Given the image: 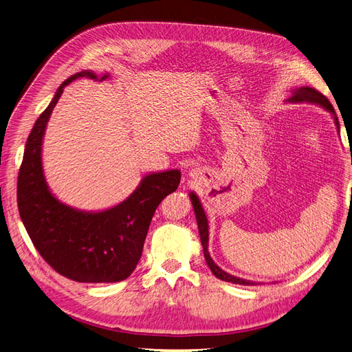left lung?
Returning a JSON list of instances; mask_svg holds the SVG:
<instances>
[{"label": "left lung", "mask_w": 352, "mask_h": 352, "mask_svg": "<svg viewBox=\"0 0 352 352\" xmlns=\"http://www.w3.org/2000/svg\"><path fill=\"white\" fill-rule=\"evenodd\" d=\"M287 102H292V103H302V102H307V103H314V104H319L320 108L327 109L328 112H331V115L333 116V120H335V125H337V128L340 129V122H338V118H337V113H335L333 108L331 102L320 94V91H318L314 87H308V86H302V87H298L295 90H292V96H290L287 99ZM190 200L192 203V208H194V212H195V219H197V224H198V233H200V239H201V244H203V252H204V257H206V262L210 267V270L212 272V274L216 278H219L220 280H224V282H230V283H236V285H254L256 282H252V280H246V279H241V278H237V276H233V274L224 272L221 267H219L216 263H214V261L211 258L210 253H208V220H207V216L204 212V208L201 206V201L200 198L197 197L195 192H190Z\"/></svg>", "instance_id": "left-lung-1"}]
</instances>
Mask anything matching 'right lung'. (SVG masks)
I'll use <instances>...</instances> for the list:
<instances>
[{
    "instance_id": "obj_1",
    "label": "right lung",
    "mask_w": 352,
    "mask_h": 352,
    "mask_svg": "<svg viewBox=\"0 0 352 352\" xmlns=\"http://www.w3.org/2000/svg\"><path fill=\"white\" fill-rule=\"evenodd\" d=\"M106 80L83 70L65 80L28 135L19 173L17 201L21 221L34 248L56 272L85 283L125 280L138 265L152 216L181 179L178 170L146 174L122 203L85 211L62 203L50 191L41 161L45 126L65 87L76 79Z\"/></svg>"
}]
</instances>
